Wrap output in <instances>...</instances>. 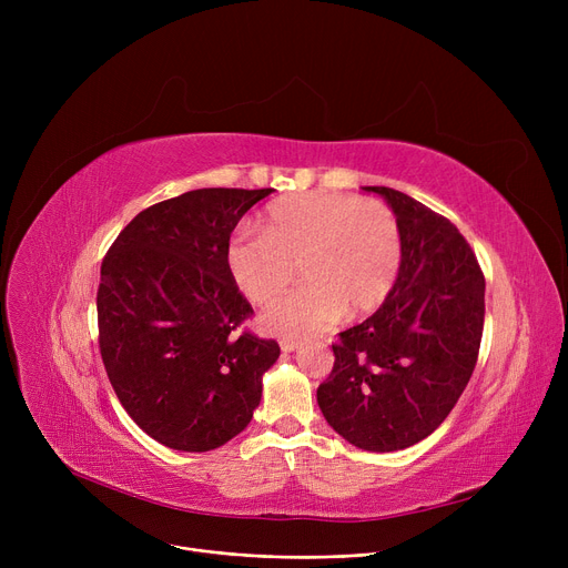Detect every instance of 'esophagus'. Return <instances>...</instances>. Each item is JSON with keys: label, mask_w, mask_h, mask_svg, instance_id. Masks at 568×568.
<instances>
[{"label": "esophagus", "mask_w": 568, "mask_h": 568, "mask_svg": "<svg viewBox=\"0 0 568 568\" xmlns=\"http://www.w3.org/2000/svg\"><path fill=\"white\" fill-rule=\"evenodd\" d=\"M296 347H300V341H294V338H281V349H283V352H294Z\"/></svg>", "instance_id": "obj_1"}]
</instances>
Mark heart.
<instances>
[{
    "instance_id": "obj_1",
    "label": "heart",
    "mask_w": 568,
    "mask_h": 568,
    "mask_svg": "<svg viewBox=\"0 0 568 568\" xmlns=\"http://www.w3.org/2000/svg\"><path fill=\"white\" fill-rule=\"evenodd\" d=\"M294 263L305 285L264 313L268 334L308 336L345 313H373L398 278V221L377 200L296 193L274 200L260 230H236L225 246L227 274L255 306L273 304L293 280Z\"/></svg>"
}]
</instances>
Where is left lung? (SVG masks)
<instances>
[{"instance_id": "8db88e82", "label": "left lung", "mask_w": 568, "mask_h": 568, "mask_svg": "<svg viewBox=\"0 0 568 568\" xmlns=\"http://www.w3.org/2000/svg\"><path fill=\"white\" fill-rule=\"evenodd\" d=\"M364 191L392 206L400 268L384 304L338 334L317 405L356 449L389 454L426 439L465 392L484 334L486 281L452 221L400 191Z\"/></svg>"}]
</instances>
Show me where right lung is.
Wrapping results in <instances>:
<instances>
[{
    "label": "right lung",
    "mask_w": 568,
    "mask_h": 568,
    "mask_svg": "<svg viewBox=\"0 0 568 568\" xmlns=\"http://www.w3.org/2000/svg\"><path fill=\"white\" fill-rule=\"evenodd\" d=\"M274 189H197L140 212L110 246L97 294L99 345L131 419L174 452H212L262 398L276 341L239 326L251 304L225 268L230 234Z\"/></svg>",
    "instance_id": "add662e5"
}]
</instances>
